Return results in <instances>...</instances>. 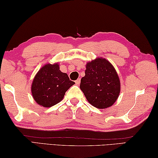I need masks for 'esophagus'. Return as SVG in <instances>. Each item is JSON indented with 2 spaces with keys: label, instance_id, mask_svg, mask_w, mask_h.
<instances>
[{
  "label": "esophagus",
  "instance_id": "34e87169",
  "mask_svg": "<svg viewBox=\"0 0 158 158\" xmlns=\"http://www.w3.org/2000/svg\"><path fill=\"white\" fill-rule=\"evenodd\" d=\"M80 82H81V80H80V79H78L77 81H75V84H76V85H79Z\"/></svg>",
  "mask_w": 158,
  "mask_h": 158
}]
</instances>
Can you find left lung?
I'll list each match as a JSON object with an SVG mask.
<instances>
[{
  "label": "left lung",
  "instance_id": "8db88e82",
  "mask_svg": "<svg viewBox=\"0 0 158 158\" xmlns=\"http://www.w3.org/2000/svg\"><path fill=\"white\" fill-rule=\"evenodd\" d=\"M80 89L88 102L98 109L114 105L121 92V81L114 67L106 58H97L85 65Z\"/></svg>",
  "mask_w": 158,
  "mask_h": 158
}]
</instances>
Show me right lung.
I'll return each mask as SVG.
<instances>
[{
	"label": "right lung",
	"instance_id": "obj_1",
	"mask_svg": "<svg viewBox=\"0 0 158 158\" xmlns=\"http://www.w3.org/2000/svg\"><path fill=\"white\" fill-rule=\"evenodd\" d=\"M75 83L60 70L59 64L47 63L39 69L31 84L34 100L43 107H51L63 100L65 92Z\"/></svg>",
	"mask_w": 158,
	"mask_h": 158
}]
</instances>
